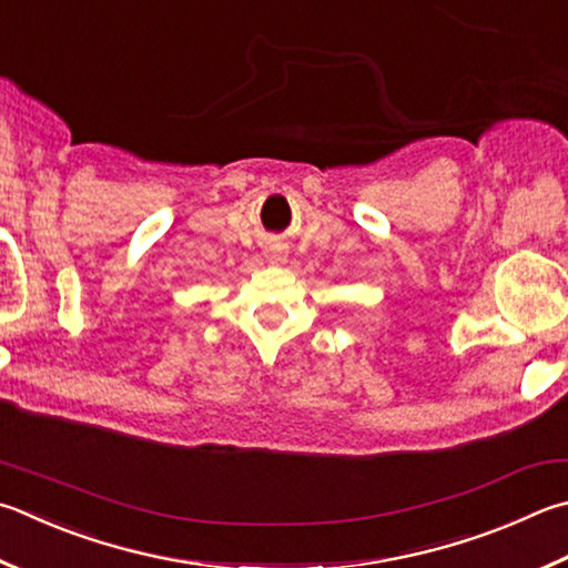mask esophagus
Instances as JSON below:
<instances>
[{
	"label": "esophagus",
	"mask_w": 568,
	"mask_h": 568,
	"mask_svg": "<svg viewBox=\"0 0 568 568\" xmlns=\"http://www.w3.org/2000/svg\"><path fill=\"white\" fill-rule=\"evenodd\" d=\"M267 257H271V261H273V263H285V255H283L281 251H273V253H271V255H267Z\"/></svg>",
	"instance_id": "1"
}]
</instances>
